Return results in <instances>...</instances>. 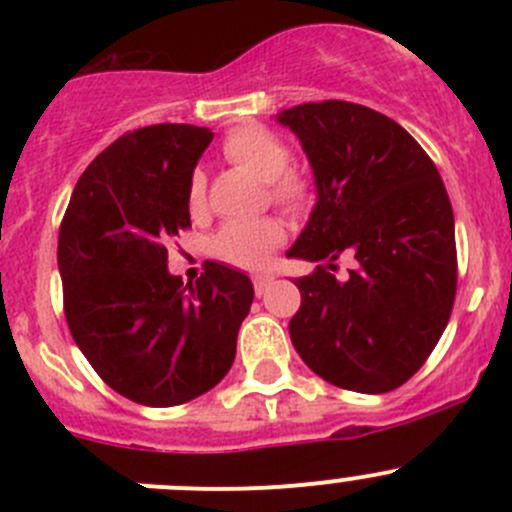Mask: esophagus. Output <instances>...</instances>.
Returning a JSON list of instances; mask_svg holds the SVG:
<instances>
[{
    "label": "esophagus",
    "mask_w": 512,
    "mask_h": 512,
    "mask_svg": "<svg viewBox=\"0 0 512 512\" xmlns=\"http://www.w3.org/2000/svg\"><path fill=\"white\" fill-rule=\"evenodd\" d=\"M275 282V275L272 272H257L255 277H252V285H255V294H265L267 287Z\"/></svg>",
    "instance_id": "1"
}]
</instances>
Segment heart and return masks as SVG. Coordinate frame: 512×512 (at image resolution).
Instances as JSON below:
<instances>
[{"label": "heart", "mask_w": 512, "mask_h": 512, "mask_svg": "<svg viewBox=\"0 0 512 512\" xmlns=\"http://www.w3.org/2000/svg\"><path fill=\"white\" fill-rule=\"evenodd\" d=\"M223 156L232 165H240L257 180L267 183V195L275 205L302 213L312 205L314 185L302 170L289 168V148L277 133L262 126H242L225 136ZM188 210L203 215L205 175L195 170L188 180ZM287 230L277 218L252 220V223H227L215 235L213 250L220 260L245 270H260L270 262L272 252L285 242Z\"/></svg>", "instance_id": "1"}]
</instances>
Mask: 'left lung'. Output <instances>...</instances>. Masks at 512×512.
Masks as SVG:
<instances>
[{"instance_id": "8db88e82", "label": "left lung", "mask_w": 512, "mask_h": 512, "mask_svg": "<svg viewBox=\"0 0 512 512\" xmlns=\"http://www.w3.org/2000/svg\"><path fill=\"white\" fill-rule=\"evenodd\" d=\"M277 121L302 141L317 185L287 257L324 262L294 280V349L339 389H399L433 352L456 299V227L441 175L406 128L359 103H302ZM342 254L355 267L337 278Z\"/></svg>"}]
</instances>
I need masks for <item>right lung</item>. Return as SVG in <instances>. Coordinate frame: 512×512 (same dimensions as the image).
Masks as SVG:
<instances>
[{
    "label": "right lung",
    "instance_id": "right-lung-1",
    "mask_svg": "<svg viewBox=\"0 0 512 512\" xmlns=\"http://www.w3.org/2000/svg\"><path fill=\"white\" fill-rule=\"evenodd\" d=\"M210 128L158 123L123 133L84 170L59 227L64 314L96 374L143 406L213 389L235 361L250 277L205 262L195 285L168 272V242L190 227L188 180Z\"/></svg>",
    "mask_w": 512,
    "mask_h": 512
}]
</instances>
